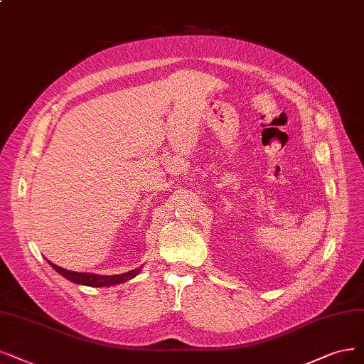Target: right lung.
Listing matches in <instances>:
<instances>
[{
    "instance_id": "right-lung-1",
    "label": "right lung",
    "mask_w": 364,
    "mask_h": 364,
    "mask_svg": "<svg viewBox=\"0 0 364 364\" xmlns=\"http://www.w3.org/2000/svg\"><path fill=\"white\" fill-rule=\"evenodd\" d=\"M49 262V261H48ZM52 268L55 272H58L63 277H65L67 280L73 282V284L77 285H87V287H96V288H102V287H112V285H118V284H123V282H127L130 279H133L134 276H138L142 270V267L139 268H134V270H130L127 273L123 274H114V276H99V274H94V273H76V272H70V270H65V268H61L55 264H52Z\"/></svg>"
}]
</instances>
